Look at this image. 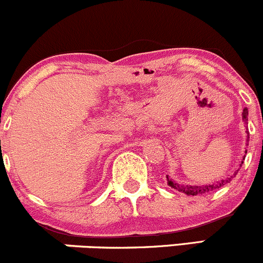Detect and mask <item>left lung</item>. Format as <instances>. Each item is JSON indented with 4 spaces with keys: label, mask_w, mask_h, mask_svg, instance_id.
I'll list each match as a JSON object with an SVG mask.
<instances>
[{
    "label": "left lung",
    "mask_w": 263,
    "mask_h": 263,
    "mask_svg": "<svg viewBox=\"0 0 263 263\" xmlns=\"http://www.w3.org/2000/svg\"><path fill=\"white\" fill-rule=\"evenodd\" d=\"M242 118H243L245 123H247V121H249V109L247 108H243V112H242ZM247 136H249V138H250L249 131H247ZM246 154H247V151H246ZM243 160H245V157H243ZM242 163H243V161H242L239 166H242ZM238 170L237 171H235V174H233L232 176H230V177L224 178V180H221V181H218V182L212 183V184H202V186H195V184H193V186H191V184H178V183H176L175 181L170 180L168 176H167V183H168V186H171L172 189L177 190V191L182 192V193H184V195H189V196L203 195V193L212 192V191H215V190L220 189V187H223L226 183H230L231 180H232V178L237 175Z\"/></svg>",
    "instance_id": "obj_1"
}]
</instances>
